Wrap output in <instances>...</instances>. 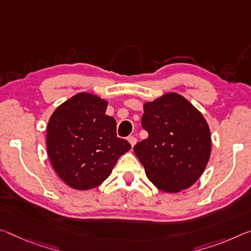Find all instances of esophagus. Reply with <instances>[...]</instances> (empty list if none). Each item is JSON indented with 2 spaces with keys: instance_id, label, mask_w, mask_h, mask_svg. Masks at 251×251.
Masks as SVG:
<instances>
[{
  "instance_id": "1",
  "label": "esophagus",
  "mask_w": 251,
  "mask_h": 251,
  "mask_svg": "<svg viewBox=\"0 0 251 251\" xmlns=\"http://www.w3.org/2000/svg\"><path fill=\"white\" fill-rule=\"evenodd\" d=\"M127 141L129 142V144L132 145V147L136 144V142H137V140H136V137H134V136H128V138H127Z\"/></svg>"
}]
</instances>
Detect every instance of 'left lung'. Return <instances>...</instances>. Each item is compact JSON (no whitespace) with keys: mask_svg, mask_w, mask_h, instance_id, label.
Here are the masks:
<instances>
[{"mask_svg":"<svg viewBox=\"0 0 251 251\" xmlns=\"http://www.w3.org/2000/svg\"><path fill=\"white\" fill-rule=\"evenodd\" d=\"M142 126L149 137L134 146L149 180L164 192L189 189L211 154L205 118L181 95L168 93L144 104Z\"/></svg>","mask_w":251,"mask_h":251,"instance_id":"obj_1","label":"left lung"}]
</instances>
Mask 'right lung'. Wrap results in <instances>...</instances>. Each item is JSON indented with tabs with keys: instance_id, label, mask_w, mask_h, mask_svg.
I'll use <instances>...</instances> for the list:
<instances>
[{
	"instance_id": "right-lung-1",
	"label": "right lung",
	"mask_w": 251,
	"mask_h": 251,
	"mask_svg": "<svg viewBox=\"0 0 251 251\" xmlns=\"http://www.w3.org/2000/svg\"><path fill=\"white\" fill-rule=\"evenodd\" d=\"M108 102L79 93L62 102L47 127V150L59 177L75 190L100 185L123 154L130 150L117 137L116 121L106 115Z\"/></svg>"
}]
</instances>
